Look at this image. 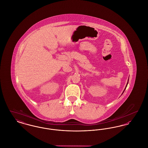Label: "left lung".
<instances>
[{
    "label": "left lung",
    "mask_w": 148,
    "mask_h": 148,
    "mask_svg": "<svg viewBox=\"0 0 148 148\" xmlns=\"http://www.w3.org/2000/svg\"><path fill=\"white\" fill-rule=\"evenodd\" d=\"M128 82H129V79H128ZM128 82H127V85H126V87H125V89H124V92H124V91H125V89H126V88H127V84H128Z\"/></svg>",
    "instance_id": "1"
}]
</instances>
